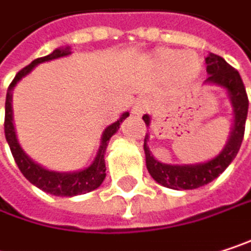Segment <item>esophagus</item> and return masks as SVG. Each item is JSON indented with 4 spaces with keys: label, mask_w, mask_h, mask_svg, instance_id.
I'll list each match as a JSON object with an SVG mask.
<instances>
[{
    "label": "esophagus",
    "mask_w": 251,
    "mask_h": 251,
    "mask_svg": "<svg viewBox=\"0 0 251 251\" xmlns=\"http://www.w3.org/2000/svg\"><path fill=\"white\" fill-rule=\"evenodd\" d=\"M148 110H150V104H148L145 100H141V101L135 103L132 113H133V115H136V116H142V115H144V113H147Z\"/></svg>",
    "instance_id": "1"
}]
</instances>
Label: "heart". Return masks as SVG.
I'll list each match as a JSON object with an SVG mask.
<instances>
[{
    "label": "heart",
    "instance_id": "1",
    "mask_svg": "<svg viewBox=\"0 0 251 251\" xmlns=\"http://www.w3.org/2000/svg\"><path fill=\"white\" fill-rule=\"evenodd\" d=\"M150 65L160 75H170L180 84L192 82L201 71V61L192 52L158 48L150 55Z\"/></svg>",
    "mask_w": 251,
    "mask_h": 251
}]
</instances>
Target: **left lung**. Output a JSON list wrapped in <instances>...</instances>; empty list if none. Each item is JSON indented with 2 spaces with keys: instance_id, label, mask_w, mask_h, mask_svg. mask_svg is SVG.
Listing matches in <instances>:
<instances>
[{
  "instance_id": "left-lung-1",
  "label": "left lung",
  "mask_w": 251,
  "mask_h": 251,
  "mask_svg": "<svg viewBox=\"0 0 251 251\" xmlns=\"http://www.w3.org/2000/svg\"><path fill=\"white\" fill-rule=\"evenodd\" d=\"M205 62H206V73L209 74V76L205 79L203 84L224 88L232 107V127L229 132V138L223 151L205 163L166 164L158 161L152 155L148 147L150 136L145 135L144 151H145V163H147L148 173L157 183L169 189L190 190L211 183L231 164L243 142L246 119L249 112V99L243 79L238 71H235L224 58L215 53H209L205 58ZM142 119L145 125L150 126L151 118L148 115H144Z\"/></svg>"
}]
</instances>
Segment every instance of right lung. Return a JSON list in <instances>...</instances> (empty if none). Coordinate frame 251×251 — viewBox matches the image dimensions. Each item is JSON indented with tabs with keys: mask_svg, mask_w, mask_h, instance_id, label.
I'll return each instance as SVG.
<instances>
[{
	"mask_svg": "<svg viewBox=\"0 0 251 251\" xmlns=\"http://www.w3.org/2000/svg\"><path fill=\"white\" fill-rule=\"evenodd\" d=\"M71 55V48H58L55 49L52 53L43 56V58H37L34 59L30 65H27L22 71L17 73V75L14 76L13 82L8 87L7 91V99H5V122H4V132H5V139L10 145L11 154L16 160V164L19 166L20 172L23 173L25 178L34 184L36 187H39L40 190L55 195V196H76V195H84L88 193L91 190H96L97 187H100V184L103 183L104 177H106V164H104V154H106V148L109 145L110 138L119 130L121 124L129 116V112H124L121 115V118L113 122L112 125H109L101 135V142L97 151V155L94 158V161L81 170L76 172H53L49 169L42 167L40 164H37L36 161H33L20 145L19 139H17V133H16V127H14V119H13V90L17 85V82L25 78L27 74H30L34 67H37L42 62H48L52 59H58L62 56H68Z\"/></svg>",
	"mask_w": 251,
	"mask_h": 251,
	"instance_id": "add662e5",
	"label": "right lung"
}]
</instances>
